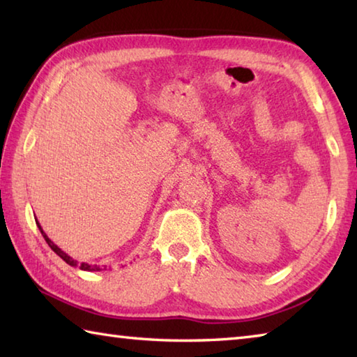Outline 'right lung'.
<instances>
[{
	"label": "right lung",
	"instance_id": "add662e5",
	"mask_svg": "<svg viewBox=\"0 0 357 357\" xmlns=\"http://www.w3.org/2000/svg\"><path fill=\"white\" fill-rule=\"evenodd\" d=\"M37 226H38V229H40L43 238H45V241H47V243L50 245V248L53 250L57 256L62 257L63 261H66L68 265H71V267H76V265H79V264H77V261H75L73 257H70V256L67 255V252H63V251L59 248V246H57V245H54L53 242H51V238H48V236L45 234V232H43L40 223L37 222ZM79 268H81V270H84V271H101V270H106V267H105V268H101L100 265H90V264H86V262H82V264L79 265Z\"/></svg>",
	"mask_w": 357,
	"mask_h": 357
}]
</instances>
